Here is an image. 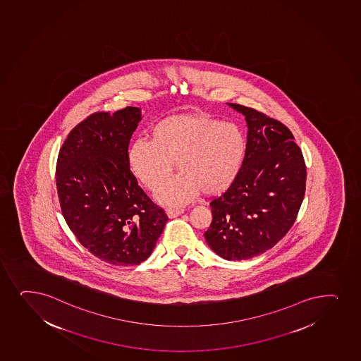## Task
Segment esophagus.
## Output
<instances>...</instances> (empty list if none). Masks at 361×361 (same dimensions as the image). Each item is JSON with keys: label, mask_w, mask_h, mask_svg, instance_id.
<instances>
[{"label": "esophagus", "mask_w": 361, "mask_h": 361, "mask_svg": "<svg viewBox=\"0 0 361 361\" xmlns=\"http://www.w3.org/2000/svg\"><path fill=\"white\" fill-rule=\"evenodd\" d=\"M166 214L168 217L174 219V217H178V216L183 215V209H166Z\"/></svg>", "instance_id": "obj_1"}]
</instances>
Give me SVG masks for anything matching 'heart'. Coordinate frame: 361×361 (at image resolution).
<instances>
[{
  "label": "heart",
  "mask_w": 361,
  "mask_h": 361,
  "mask_svg": "<svg viewBox=\"0 0 361 361\" xmlns=\"http://www.w3.org/2000/svg\"><path fill=\"white\" fill-rule=\"evenodd\" d=\"M247 151L239 126L203 114H180L158 121L150 142L130 145L127 161L134 176L154 190L171 178L175 163L180 176L156 192L158 203L178 207L202 192L219 195L229 190L243 169Z\"/></svg>",
  "instance_id": "1"
}]
</instances>
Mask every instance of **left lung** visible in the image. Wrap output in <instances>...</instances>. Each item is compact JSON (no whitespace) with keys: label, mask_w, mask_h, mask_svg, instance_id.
Returning <instances> with one entry per match:
<instances>
[{"label":"left lung","mask_w":361,"mask_h":361,"mask_svg":"<svg viewBox=\"0 0 361 361\" xmlns=\"http://www.w3.org/2000/svg\"><path fill=\"white\" fill-rule=\"evenodd\" d=\"M227 104L245 116L247 151L235 183L211 202L212 222L204 236L223 259H251L274 247L295 222L306 166L283 123L252 108Z\"/></svg>","instance_id":"1"}]
</instances>
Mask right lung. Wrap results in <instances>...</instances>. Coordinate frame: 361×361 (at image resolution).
I'll use <instances>...</instances> for the list:
<instances>
[{
    "label": "right lung",
    "mask_w": 361,
    "mask_h": 361,
    "mask_svg": "<svg viewBox=\"0 0 361 361\" xmlns=\"http://www.w3.org/2000/svg\"><path fill=\"white\" fill-rule=\"evenodd\" d=\"M142 118L135 106L94 114L71 130L57 158V193L69 229L113 265L147 259L168 221L138 186L127 161Z\"/></svg>",
    "instance_id": "obj_1"
}]
</instances>
